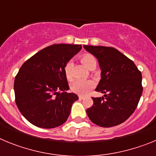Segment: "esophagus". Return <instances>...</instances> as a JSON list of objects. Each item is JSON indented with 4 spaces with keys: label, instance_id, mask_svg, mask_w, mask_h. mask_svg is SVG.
<instances>
[{
    "label": "esophagus",
    "instance_id": "34e87169",
    "mask_svg": "<svg viewBox=\"0 0 156 156\" xmlns=\"http://www.w3.org/2000/svg\"><path fill=\"white\" fill-rule=\"evenodd\" d=\"M79 99L80 100H83V99H84V97H83V96H81V95H79Z\"/></svg>",
    "mask_w": 156,
    "mask_h": 156
}]
</instances>
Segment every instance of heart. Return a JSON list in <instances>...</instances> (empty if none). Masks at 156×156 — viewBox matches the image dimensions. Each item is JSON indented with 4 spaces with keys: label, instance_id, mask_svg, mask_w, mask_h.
I'll return each instance as SVG.
<instances>
[{
    "label": "heart",
    "instance_id": "1",
    "mask_svg": "<svg viewBox=\"0 0 156 156\" xmlns=\"http://www.w3.org/2000/svg\"><path fill=\"white\" fill-rule=\"evenodd\" d=\"M80 61L89 69H94L97 66V60L91 54H84L80 57ZM72 63L70 62L66 63L64 67V73L67 80H72L71 74ZM94 84L91 80H76L70 85V89L73 92L78 94H86L94 87Z\"/></svg>",
    "mask_w": 156,
    "mask_h": 156
}]
</instances>
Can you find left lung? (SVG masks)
Returning a JSON list of instances; mask_svg holds the SVG:
<instances>
[{"mask_svg": "<svg viewBox=\"0 0 156 156\" xmlns=\"http://www.w3.org/2000/svg\"><path fill=\"white\" fill-rule=\"evenodd\" d=\"M83 48L98 60L101 69L96 91L102 98H92L93 105L87 109L89 119L98 126L111 127L125 122L137 108L142 94V76L136 65L111 47Z\"/></svg>", "mask_w": 156, "mask_h": 156, "instance_id": "8db88e82", "label": "left lung"}]
</instances>
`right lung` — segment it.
Returning a JSON list of instances; mask_svg holds the SVG:
<instances>
[{
    "label": "right lung",
    "instance_id": "right-lung-1",
    "mask_svg": "<svg viewBox=\"0 0 156 156\" xmlns=\"http://www.w3.org/2000/svg\"><path fill=\"white\" fill-rule=\"evenodd\" d=\"M81 48L80 44L51 45L32 56L19 69L14 83L16 103L32 124L50 129L67 120L78 96L66 92L69 87L64 67Z\"/></svg>",
    "mask_w": 156,
    "mask_h": 156
}]
</instances>
